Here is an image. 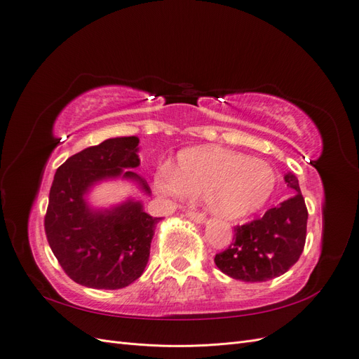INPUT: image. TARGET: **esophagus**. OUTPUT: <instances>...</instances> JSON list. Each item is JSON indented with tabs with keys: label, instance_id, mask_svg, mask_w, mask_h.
<instances>
[{
	"label": "esophagus",
	"instance_id": "34e87169",
	"mask_svg": "<svg viewBox=\"0 0 359 359\" xmlns=\"http://www.w3.org/2000/svg\"><path fill=\"white\" fill-rule=\"evenodd\" d=\"M186 215L189 217L190 220H194V222H198V223H203V222H205V214H203V212H199V211H191V210H189Z\"/></svg>",
	"mask_w": 359,
	"mask_h": 359
}]
</instances>
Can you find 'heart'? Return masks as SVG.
I'll return each mask as SVG.
<instances>
[{
    "instance_id": "heart-1",
    "label": "heart",
    "mask_w": 359,
    "mask_h": 359,
    "mask_svg": "<svg viewBox=\"0 0 359 359\" xmlns=\"http://www.w3.org/2000/svg\"><path fill=\"white\" fill-rule=\"evenodd\" d=\"M163 194L205 196L208 208L238 220L259 211L276 190L277 173L266 161L219 147L182 151L177 169L163 168L154 180Z\"/></svg>"
}]
</instances>
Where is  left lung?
Wrapping results in <instances>:
<instances>
[{"label": "left lung", "instance_id": "1", "mask_svg": "<svg viewBox=\"0 0 359 359\" xmlns=\"http://www.w3.org/2000/svg\"><path fill=\"white\" fill-rule=\"evenodd\" d=\"M292 198L268 210L260 219L233 227V241L214 262L222 273L235 280L266 281L298 262L307 236V206L292 172L285 175Z\"/></svg>", "mask_w": 359, "mask_h": 359}]
</instances>
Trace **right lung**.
Wrapping results in <instances>:
<instances>
[{
	"label": "right lung",
	"instance_id": "right-lung-1",
	"mask_svg": "<svg viewBox=\"0 0 359 359\" xmlns=\"http://www.w3.org/2000/svg\"><path fill=\"white\" fill-rule=\"evenodd\" d=\"M139 137H114L82 149L57 169L45 215L48 243L73 281L93 289H121L142 276L160 217L127 201L111 210H91L85 201L95 182L123 177L149 187L135 169Z\"/></svg>",
	"mask_w": 359,
	"mask_h": 359
}]
</instances>
